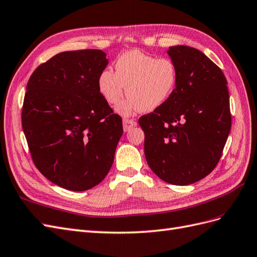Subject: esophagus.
<instances>
[{
  "label": "esophagus",
  "mask_w": 257,
  "mask_h": 257,
  "mask_svg": "<svg viewBox=\"0 0 257 257\" xmlns=\"http://www.w3.org/2000/svg\"><path fill=\"white\" fill-rule=\"evenodd\" d=\"M122 126H123V130L129 131L131 128H134V127L137 126V121L135 119H131V118H123L122 119Z\"/></svg>",
  "instance_id": "1"
}]
</instances>
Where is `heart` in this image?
Wrapping results in <instances>:
<instances>
[{
    "label": "heart",
    "instance_id": "obj_1",
    "mask_svg": "<svg viewBox=\"0 0 257 257\" xmlns=\"http://www.w3.org/2000/svg\"><path fill=\"white\" fill-rule=\"evenodd\" d=\"M115 72L104 69L98 78V88L104 100L116 105L120 114L154 111L167 102L178 81L177 66L170 57H156L139 50L122 53L115 62ZM126 89H124V87Z\"/></svg>",
    "mask_w": 257,
    "mask_h": 257
}]
</instances>
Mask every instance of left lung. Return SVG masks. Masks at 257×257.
<instances>
[{
  "mask_svg": "<svg viewBox=\"0 0 257 257\" xmlns=\"http://www.w3.org/2000/svg\"><path fill=\"white\" fill-rule=\"evenodd\" d=\"M178 81L169 100L143 115L144 153L152 171L172 185H191L218 164L231 127L224 73L197 49L170 47Z\"/></svg>",
  "mask_w": 257,
  "mask_h": 257,
  "instance_id": "left-lung-1",
  "label": "left lung"
}]
</instances>
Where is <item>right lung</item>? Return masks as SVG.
Wrapping results in <instances>:
<instances>
[{"label":"right lung","instance_id":"add662e5","mask_svg":"<svg viewBox=\"0 0 257 257\" xmlns=\"http://www.w3.org/2000/svg\"><path fill=\"white\" fill-rule=\"evenodd\" d=\"M107 63L97 49L61 52L40 64L27 85L21 120L32 160L71 191L102 181L122 135L121 117L98 88Z\"/></svg>","mask_w":257,"mask_h":257}]
</instances>
